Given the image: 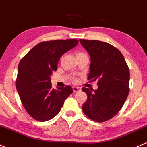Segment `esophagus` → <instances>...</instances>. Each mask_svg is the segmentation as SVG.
Instances as JSON below:
<instances>
[{
	"mask_svg": "<svg viewBox=\"0 0 147 147\" xmlns=\"http://www.w3.org/2000/svg\"><path fill=\"white\" fill-rule=\"evenodd\" d=\"M81 88L80 87H78V86H73V91L74 93H76V92L81 91Z\"/></svg>",
	"mask_w": 147,
	"mask_h": 147,
	"instance_id": "obj_1",
	"label": "esophagus"
}]
</instances>
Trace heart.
<instances>
[{
	"instance_id": "1",
	"label": "heart",
	"mask_w": 147,
	"mask_h": 147,
	"mask_svg": "<svg viewBox=\"0 0 147 147\" xmlns=\"http://www.w3.org/2000/svg\"><path fill=\"white\" fill-rule=\"evenodd\" d=\"M82 54V52H78V53H77V54ZM77 54H76V55H77Z\"/></svg>"
}]
</instances>
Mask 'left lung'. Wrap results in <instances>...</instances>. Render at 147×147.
I'll return each mask as SVG.
<instances>
[{"mask_svg":"<svg viewBox=\"0 0 147 147\" xmlns=\"http://www.w3.org/2000/svg\"><path fill=\"white\" fill-rule=\"evenodd\" d=\"M79 41L90 57L88 79L98 80L97 90L82 88L88 96L82 110L92 120L105 122L121 110L129 95V67L122 53L110 44L98 40Z\"/></svg>","mask_w":147,"mask_h":147,"instance_id":"obj_1","label":"left lung"}]
</instances>
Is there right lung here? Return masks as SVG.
<instances>
[{
    "label": "right lung",
    "mask_w": 147,
    "mask_h": 147,
    "mask_svg": "<svg viewBox=\"0 0 147 147\" xmlns=\"http://www.w3.org/2000/svg\"><path fill=\"white\" fill-rule=\"evenodd\" d=\"M77 40L46 41L32 48L20 60L16 86L20 98L32 118L45 122L55 117L73 93L69 86L51 88V75L61 56L75 47Z\"/></svg>",
    "instance_id": "right-lung-1"
}]
</instances>
